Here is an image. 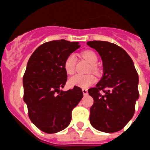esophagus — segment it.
<instances>
[{"label":"esophagus","instance_id":"obj_1","mask_svg":"<svg viewBox=\"0 0 150 150\" xmlns=\"http://www.w3.org/2000/svg\"><path fill=\"white\" fill-rule=\"evenodd\" d=\"M82 91H83V93L84 96H86V95L88 94V91H87V90H86V89H83Z\"/></svg>","mask_w":150,"mask_h":150}]
</instances>
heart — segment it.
Segmentation results:
<instances>
[{
	"label": "heart",
	"mask_w": 150,
	"mask_h": 150,
	"mask_svg": "<svg viewBox=\"0 0 150 150\" xmlns=\"http://www.w3.org/2000/svg\"><path fill=\"white\" fill-rule=\"evenodd\" d=\"M82 57L91 64V69L93 71L96 72L98 67L96 63L98 60V57L93 50H85L82 53ZM76 58L74 54H70L67 56L64 62V68L68 74H74L76 66ZM96 82V77L93 74H89L82 75V74H75L70 77L68 83L71 86H79L81 88H86L93 85Z\"/></svg>",
	"instance_id": "obj_1"
}]
</instances>
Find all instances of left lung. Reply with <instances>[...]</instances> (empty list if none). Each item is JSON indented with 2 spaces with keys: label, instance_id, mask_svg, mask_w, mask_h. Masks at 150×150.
<instances>
[{
  "label": "left lung",
  "instance_id": "left-lung-1",
  "mask_svg": "<svg viewBox=\"0 0 150 150\" xmlns=\"http://www.w3.org/2000/svg\"><path fill=\"white\" fill-rule=\"evenodd\" d=\"M86 44L98 52L103 67L101 80L95 87L88 90L93 98L90 123L102 132H117L134 114L136 101L139 95L138 74L130 57L117 44L101 40Z\"/></svg>",
  "mask_w": 150,
  "mask_h": 150
}]
</instances>
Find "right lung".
<instances>
[{"label": "right lung", "instance_id": "1", "mask_svg": "<svg viewBox=\"0 0 150 150\" xmlns=\"http://www.w3.org/2000/svg\"><path fill=\"white\" fill-rule=\"evenodd\" d=\"M80 46L58 40L39 46L30 56L23 76V100L33 124L47 133L61 131L70 124L73 109L83 96L79 86L63 91L67 80L64 62Z\"/></svg>", "mask_w": 150, "mask_h": 150}]
</instances>
